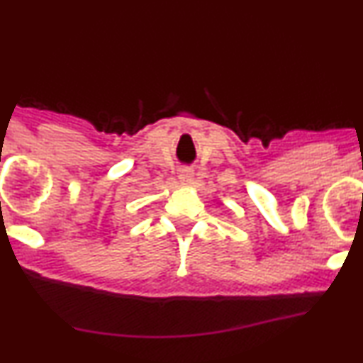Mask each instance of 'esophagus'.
<instances>
[{
  "mask_svg": "<svg viewBox=\"0 0 363 363\" xmlns=\"http://www.w3.org/2000/svg\"><path fill=\"white\" fill-rule=\"evenodd\" d=\"M179 181H181L182 184L191 182V181H192V172H191V169H182L181 174H179Z\"/></svg>",
  "mask_w": 363,
  "mask_h": 363,
  "instance_id": "obj_1",
  "label": "esophagus"
}]
</instances>
